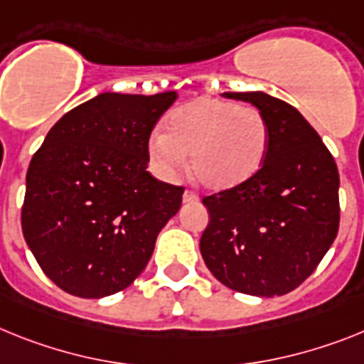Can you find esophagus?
<instances>
[{
  "label": "esophagus",
  "mask_w": 364,
  "mask_h": 364,
  "mask_svg": "<svg viewBox=\"0 0 364 364\" xmlns=\"http://www.w3.org/2000/svg\"><path fill=\"white\" fill-rule=\"evenodd\" d=\"M198 200H200V198H198L196 192H192V191L183 192V203H194V201Z\"/></svg>",
  "instance_id": "1"
}]
</instances>
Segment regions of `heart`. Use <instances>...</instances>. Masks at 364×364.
Returning a JSON list of instances; mask_svg holds the SVG:
<instances>
[{"instance_id": "b5f03b06", "label": "heart", "mask_w": 364, "mask_h": 364, "mask_svg": "<svg viewBox=\"0 0 364 364\" xmlns=\"http://www.w3.org/2000/svg\"><path fill=\"white\" fill-rule=\"evenodd\" d=\"M270 146V124L253 105L198 97L173 109L164 133L148 140L154 172L173 179L191 155L192 176L209 191L237 188L261 172Z\"/></svg>"}]
</instances>
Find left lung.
<instances>
[{
    "instance_id": "obj_1",
    "label": "left lung",
    "mask_w": 364,
    "mask_h": 364,
    "mask_svg": "<svg viewBox=\"0 0 364 364\" xmlns=\"http://www.w3.org/2000/svg\"><path fill=\"white\" fill-rule=\"evenodd\" d=\"M255 105L270 124L261 172L203 198L209 225L200 250L210 274L237 292L274 298L318 267L338 231V170L298 109L267 92H225Z\"/></svg>"
}]
</instances>
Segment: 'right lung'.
I'll use <instances>...</instances> for the list:
<instances>
[{
    "label": "right lung",
    "instance_id": "right-lung-1",
    "mask_svg": "<svg viewBox=\"0 0 364 364\" xmlns=\"http://www.w3.org/2000/svg\"><path fill=\"white\" fill-rule=\"evenodd\" d=\"M177 92H102L60 118L31 159L21 231L44 274L79 298L129 287L181 207L148 168L155 122Z\"/></svg>",
    "mask_w": 364,
    "mask_h": 364
}]
</instances>
